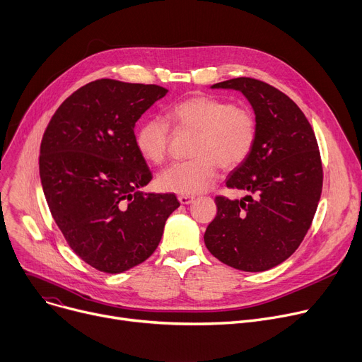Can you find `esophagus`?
I'll return each mask as SVG.
<instances>
[{
  "instance_id": "esophagus-1",
  "label": "esophagus",
  "mask_w": 362,
  "mask_h": 362,
  "mask_svg": "<svg viewBox=\"0 0 362 362\" xmlns=\"http://www.w3.org/2000/svg\"><path fill=\"white\" fill-rule=\"evenodd\" d=\"M179 202L182 204V205H189L192 201H194L195 198L194 197H190V195H179Z\"/></svg>"
}]
</instances>
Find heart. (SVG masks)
Segmentation results:
<instances>
[{"label": "heart", "instance_id": "obj_1", "mask_svg": "<svg viewBox=\"0 0 362 362\" xmlns=\"http://www.w3.org/2000/svg\"><path fill=\"white\" fill-rule=\"evenodd\" d=\"M164 119L144 120L135 132V146L144 160L160 165L170 146V127L177 132L195 134L190 142L194 157L170 165L158 176V186L173 194L195 195L208 189L218 167L233 170L242 165L257 139L255 113L214 95L182 99L165 109Z\"/></svg>", "mask_w": 362, "mask_h": 362}]
</instances>
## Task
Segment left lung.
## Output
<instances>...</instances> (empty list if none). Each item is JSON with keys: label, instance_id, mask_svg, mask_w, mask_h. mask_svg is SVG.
<instances>
[{"label": "left lung", "instance_id": "8db88e82", "mask_svg": "<svg viewBox=\"0 0 362 362\" xmlns=\"http://www.w3.org/2000/svg\"><path fill=\"white\" fill-rule=\"evenodd\" d=\"M212 88L246 95L256 115L257 139L226 183L246 197L215 198L216 215L206 227L205 246L238 271H268L298 249L315 218L323 187L317 139L303 110L268 83L238 77Z\"/></svg>", "mask_w": 362, "mask_h": 362}]
</instances>
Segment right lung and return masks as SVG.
Wrapping results in <instances>:
<instances>
[{"label": "right lung", "mask_w": 362, "mask_h": 362, "mask_svg": "<svg viewBox=\"0 0 362 362\" xmlns=\"http://www.w3.org/2000/svg\"><path fill=\"white\" fill-rule=\"evenodd\" d=\"M167 90L91 81L57 109L39 156L43 194L68 246L94 269L120 274L157 249L173 194H144L151 170L135 146V122Z\"/></svg>", "instance_id": "1"}]
</instances>
